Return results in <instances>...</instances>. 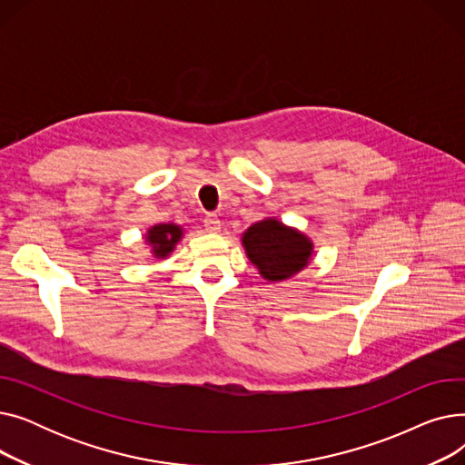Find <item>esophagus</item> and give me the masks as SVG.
Returning a JSON list of instances; mask_svg holds the SVG:
<instances>
[{"label": "esophagus", "mask_w": 465, "mask_h": 465, "mask_svg": "<svg viewBox=\"0 0 465 465\" xmlns=\"http://www.w3.org/2000/svg\"><path fill=\"white\" fill-rule=\"evenodd\" d=\"M203 224H205V230L209 233H218L220 232V218L216 214H207L203 218Z\"/></svg>", "instance_id": "1"}]
</instances>
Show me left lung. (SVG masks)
Returning a JSON list of instances; mask_svg holds the SVG:
<instances>
[{
    "mask_svg": "<svg viewBox=\"0 0 465 465\" xmlns=\"http://www.w3.org/2000/svg\"><path fill=\"white\" fill-rule=\"evenodd\" d=\"M242 247L265 281L279 282L300 273L312 256V242L277 218H263L242 233Z\"/></svg>",
    "mask_w": 465,
    "mask_h": 465,
    "instance_id": "1",
    "label": "left lung"
}]
</instances>
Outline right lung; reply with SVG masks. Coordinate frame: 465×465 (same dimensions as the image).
<instances>
[{
	"mask_svg": "<svg viewBox=\"0 0 465 465\" xmlns=\"http://www.w3.org/2000/svg\"><path fill=\"white\" fill-rule=\"evenodd\" d=\"M183 237V228L177 224H156L146 232V241L153 247V254L156 258H165L173 252L175 245Z\"/></svg>",
	"mask_w": 465,
	"mask_h": 465,
	"instance_id": "1",
	"label": "right lung"
}]
</instances>
